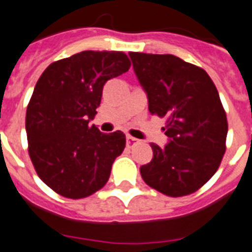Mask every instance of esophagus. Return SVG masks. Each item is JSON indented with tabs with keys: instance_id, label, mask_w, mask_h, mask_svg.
<instances>
[{
	"instance_id": "obj_1",
	"label": "esophagus",
	"mask_w": 252,
	"mask_h": 252,
	"mask_svg": "<svg viewBox=\"0 0 252 252\" xmlns=\"http://www.w3.org/2000/svg\"><path fill=\"white\" fill-rule=\"evenodd\" d=\"M135 142H138V139L134 138L131 135H127V137H126V144H127V146H131V145H134Z\"/></svg>"
}]
</instances>
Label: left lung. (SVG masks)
I'll use <instances>...</instances> for the list:
<instances>
[{"label": "left lung", "instance_id": "8db88e82", "mask_svg": "<svg viewBox=\"0 0 252 252\" xmlns=\"http://www.w3.org/2000/svg\"><path fill=\"white\" fill-rule=\"evenodd\" d=\"M152 115L166 118L165 148L150 144L153 159L141 166L149 187L170 197L199 190L225 153L227 115L218 88L201 67L173 55L130 52Z\"/></svg>", "mask_w": 252, "mask_h": 252}]
</instances>
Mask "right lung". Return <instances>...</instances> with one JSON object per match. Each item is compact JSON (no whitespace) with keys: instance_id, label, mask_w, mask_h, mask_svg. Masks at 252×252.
<instances>
[{"instance_id":"add662e5","label":"right lung","mask_w":252,"mask_h":252,"mask_svg":"<svg viewBox=\"0 0 252 252\" xmlns=\"http://www.w3.org/2000/svg\"><path fill=\"white\" fill-rule=\"evenodd\" d=\"M118 51H83L53 62L38 78L25 117L28 152L43 183L67 199H84L103 188L122 154V131L104 134L96 115L104 83L127 72Z\"/></svg>"}]
</instances>
